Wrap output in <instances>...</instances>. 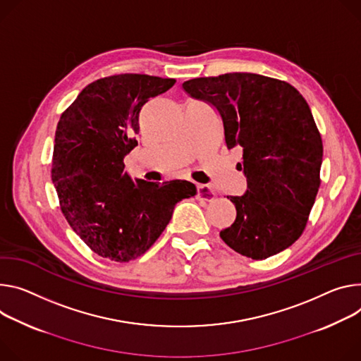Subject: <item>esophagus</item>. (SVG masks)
Here are the masks:
<instances>
[{"label": "esophagus", "mask_w": 361, "mask_h": 361, "mask_svg": "<svg viewBox=\"0 0 361 361\" xmlns=\"http://www.w3.org/2000/svg\"><path fill=\"white\" fill-rule=\"evenodd\" d=\"M197 197L203 202H212L216 197V192L207 184H197Z\"/></svg>", "instance_id": "esophagus-1"}]
</instances>
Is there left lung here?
I'll list each match as a JSON object with an SVG mask.
<instances>
[{
  "mask_svg": "<svg viewBox=\"0 0 361 361\" xmlns=\"http://www.w3.org/2000/svg\"><path fill=\"white\" fill-rule=\"evenodd\" d=\"M221 118L228 149L242 147L247 188L231 195L232 226L220 238L238 253L267 259L297 240L319 188L322 141L302 94L286 82L256 73H226L183 83Z\"/></svg>",
  "mask_w": 361,
  "mask_h": 361,
  "instance_id": "1",
  "label": "left lung"
}]
</instances>
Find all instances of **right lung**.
<instances>
[{"label":"right lung","mask_w":361,"mask_h":361,"mask_svg":"<svg viewBox=\"0 0 361 361\" xmlns=\"http://www.w3.org/2000/svg\"><path fill=\"white\" fill-rule=\"evenodd\" d=\"M176 83L148 75H115L87 85L57 123L51 181L76 235L102 257L144 255L171 220L190 181L133 180L123 158L138 142L142 106Z\"/></svg>","instance_id":"right-lung-1"}]
</instances>
